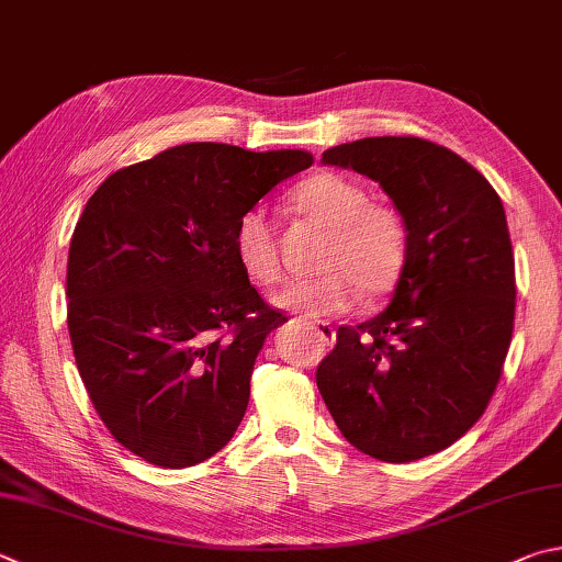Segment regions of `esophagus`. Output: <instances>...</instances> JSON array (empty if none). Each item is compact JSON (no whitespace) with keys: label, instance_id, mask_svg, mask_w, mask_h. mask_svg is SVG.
Returning <instances> with one entry per match:
<instances>
[{"label":"esophagus","instance_id":"34e87169","mask_svg":"<svg viewBox=\"0 0 562 562\" xmlns=\"http://www.w3.org/2000/svg\"><path fill=\"white\" fill-rule=\"evenodd\" d=\"M304 324H307L310 329H312L316 336H319L322 344H326V346L334 344L336 331H334L331 322H326V319H307V316H304Z\"/></svg>","mask_w":562,"mask_h":562}]
</instances>
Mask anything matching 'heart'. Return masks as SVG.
<instances>
[{
    "mask_svg": "<svg viewBox=\"0 0 562 562\" xmlns=\"http://www.w3.org/2000/svg\"><path fill=\"white\" fill-rule=\"evenodd\" d=\"M304 216L329 231L322 255V278L290 282L272 302L304 316L349 312L359 292L381 300L403 280L411 260V226L393 203L371 201L359 181L319 171L292 191ZM233 250L240 270L258 284H274L282 274L280 240L268 211L248 209L236 223Z\"/></svg>",
    "mask_w": 562,
    "mask_h": 562,
    "instance_id": "1",
    "label": "heart"
}]
</instances>
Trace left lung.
Masks as SVG:
<instances>
[{
  "label": "left lung",
  "mask_w": 562,
  "mask_h": 562,
  "mask_svg": "<svg viewBox=\"0 0 562 562\" xmlns=\"http://www.w3.org/2000/svg\"><path fill=\"white\" fill-rule=\"evenodd\" d=\"M324 165L379 181L411 226L391 307L341 326L316 387L356 450L413 462L447 450L479 417L512 346L516 262L492 183L430 139L366 137Z\"/></svg>",
  "instance_id": "8db88e82"
}]
</instances>
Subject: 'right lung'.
Listing matches in <instances>:
<instances>
[{
	"label": "right lung",
	"mask_w": 562,
	"mask_h": 562,
	"mask_svg": "<svg viewBox=\"0 0 562 562\" xmlns=\"http://www.w3.org/2000/svg\"><path fill=\"white\" fill-rule=\"evenodd\" d=\"M312 161L191 142L115 171L86 203L68 250V334L90 403L132 454L193 467L238 430L265 336L288 316L240 270L233 233Z\"/></svg>",
	"instance_id": "obj_1"
}]
</instances>
